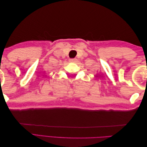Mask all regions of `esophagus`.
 Instances as JSON below:
<instances>
[{
    "label": "esophagus",
    "mask_w": 147,
    "mask_h": 147,
    "mask_svg": "<svg viewBox=\"0 0 147 147\" xmlns=\"http://www.w3.org/2000/svg\"><path fill=\"white\" fill-rule=\"evenodd\" d=\"M76 61H77L76 58H73V59H69V62H70V63H75Z\"/></svg>",
    "instance_id": "1"
}]
</instances>
